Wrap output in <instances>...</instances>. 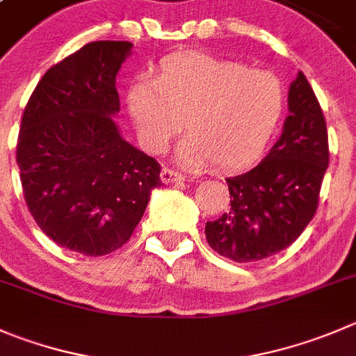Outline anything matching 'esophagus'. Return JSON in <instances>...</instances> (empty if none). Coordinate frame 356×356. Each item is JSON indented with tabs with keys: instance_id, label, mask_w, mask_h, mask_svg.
Wrapping results in <instances>:
<instances>
[{
	"instance_id": "1",
	"label": "esophagus",
	"mask_w": 356,
	"mask_h": 356,
	"mask_svg": "<svg viewBox=\"0 0 356 356\" xmlns=\"http://www.w3.org/2000/svg\"><path fill=\"white\" fill-rule=\"evenodd\" d=\"M161 181L165 182V184H170V182L184 181V177H182V175L179 174V172H175V170H172V168L165 167L161 170Z\"/></svg>"
}]
</instances>
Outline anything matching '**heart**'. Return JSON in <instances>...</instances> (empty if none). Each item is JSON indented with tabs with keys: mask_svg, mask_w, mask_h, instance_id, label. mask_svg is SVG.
I'll use <instances>...</instances> for the list:
<instances>
[{
	"mask_svg": "<svg viewBox=\"0 0 356 356\" xmlns=\"http://www.w3.org/2000/svg\"><path fill=\"white\" fill-rule=\"evenodd\" d=\"M281 81L267 70L188 52L167 58L152 81L140 77L128 91V112L149 152H163L181 131L179 163L238 168L253 161L283 115Z\"/></svg>",
	"mask_w": 356,
	"mask_h": 356,
	"instance_id": "obj_1",
	"label": "heart"
}]
</instances>
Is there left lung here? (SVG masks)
I'll list each match as a JSON object with an SVG mask.
<instances>
[{"label": "left lung", "instance_id": "1", "mask_svg": "<svg viewBox=\"0 0 356 356\" xmlns=\"http://www.w3.org/2000/svg\"><path fill=\"white\" fill-rule=\"evenodd\" d=\"M288 112L268 154L249 172L227 179V212L205 223L209 245L238 264L286 249L316 212L328 137L320 103L302 72L288 89Z\"/></svg>", "mask_w": 356, "mask_h": 356}]
</instances>
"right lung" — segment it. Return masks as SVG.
<instances>
[{
    "mask_svg": "<svg viewBox=\"0 0 356 356\" xmlns=\"http://www.w3.org/2000/svg\"><path fill=\"white\" fill-rule=\"evenodd\" d=\"M129 42H91L47 70L22 115L17 165L36 225L56 244L102 257L129 241L151 191L154 158L122 138L114 115Z\"/></svg>",
    "mask_w": 356,
    "mask_h": 356,
    "instance_id": "1",
    "label": "right lung"
}]
</instances>
